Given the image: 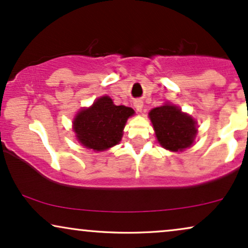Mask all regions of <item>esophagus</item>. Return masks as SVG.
<instances>
[{"mask_svg":"<svg viewBox=\"0 0 248 248\" xmlns=\"http://www.w3.org/2000/svg\"><path fill=\"white\" fill-rule=\"evenodd\" d=\"M134 106H135V108L137 109V111L140 112V111H142V108H143V102L140 101V99H136V101L134 102Z\"/></svg>","mask_w":248,"mask_h":248,"instance_id":"esophagus-1","label":"esophagus"}]
</instances>
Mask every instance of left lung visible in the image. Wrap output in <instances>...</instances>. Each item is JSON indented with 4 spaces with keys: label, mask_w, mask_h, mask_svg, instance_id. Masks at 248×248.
I'll use <instances>...</instances> for the list:
<instances>
[{
    "label": "left lung",
    "mask_w": 248,
    "mask_h": 248,
    "mask_svg": "<svg viewBox=\"0 0 248 248\" xmlns=\"http://www.w3.org/2000/svg\"><path fill=\"white\" fill-rule=\"evenodd\" d=\"M155 136L162 147L182 151L192 145L197 134V122L175 105L166 104L149 113Z\"/></svg>",
    "instance_id": "obj_1"
}]
</instances>
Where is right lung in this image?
<instances>
[{
	"instance_id": "right-lung-1",
	"label": "right lung",
	"mask_w": 248,
	"mask_h": 248,
	"mask_svg": "<svg viewBox=\"0 0 248 248\" xmlns=\"http://www.w3.org/2000/svg\"><path fill=\"white\" fill-rule=\"evenodd\" d=\"M135 113L131 108L114 105L108 96L101 97L92 108L82 109L73 122L78 140L88 149L104 151L121 140L127 119Z\"/></svg>"
}]
</instances>
